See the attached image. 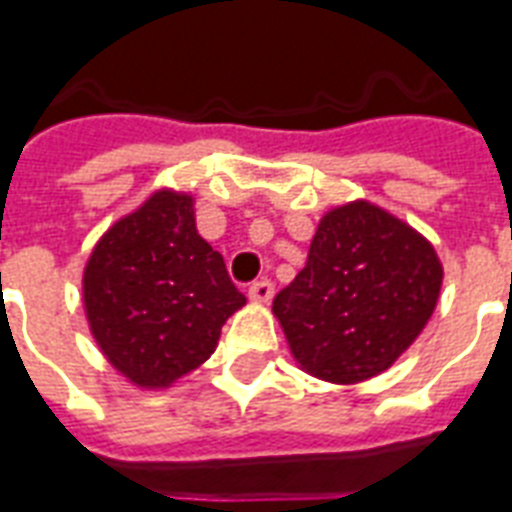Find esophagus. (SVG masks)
<instances>
[{"mask_svg": "<svg viewBox=\"0 0 512 512\" xmlns=\"http://www.w3.org/2000/svg\"><path fill=\"white\" fill-rule=\"evenodd\" d=\"M273 298V284L268 279H260L249 287V300L252 303H268Z\"/></svg>", "mask_w": 512, "mask_h": 512, "instance_id": "34e87169", "label": "esophagus"}]
</instances>
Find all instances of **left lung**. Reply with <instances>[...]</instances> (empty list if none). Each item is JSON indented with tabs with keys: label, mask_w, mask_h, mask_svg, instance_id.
Listing matches in <instances>:
<instances>
[{
	"label": "left lung",
	"mask_w": 512,
	"mask_h": 512,
	"mask_svg": "<svg viewBox=\"0 0 512 512\" xmlns=\"http://www.w3.org/2000/svg\"><path fill=\"white\" fill-rule=\"evenodd\" d=\"M443 263L419 230L370 201L319 220L303 271L273 298L300 370L360 384L392 368L438 306Z\"/></svg>",
	"instance_id": "left-lung-1"
}]
</instances>
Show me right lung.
Instances as JSON below:
<instances>
[{"instance_id": "add662e5", "label": "right lung", "mask_w": 512, "mask_h": 512, "mask_svg": "<svg viewBox=\"0 0 512 512\" xmlns=\"http://www.w3.org/2000/svg\"><path fill=\"white\" fill-rule=\"evenodd\" d=\"M190 193L155 190L96 241L83 273L91 335L139 389H166L204 365L247 298L195 230Z\"/></svg>"}]
</instances>
